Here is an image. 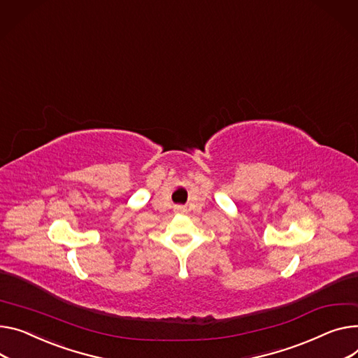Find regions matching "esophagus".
<instances>
[{
  "label": "esophagus",
  "instance_id": "obj_1",
  "mask_svg": "<svg viewBox=\"0 0 358 358\" xmlns=\"http://www.w3.org/2000/svg\"><path fill=\"white\" fill-rule=\"evenodd\" d=\"M178 210H181V207H178Z\"/></svg>",
  "mask_w": 358,
  "mask_h": 358
}]
</instances>
